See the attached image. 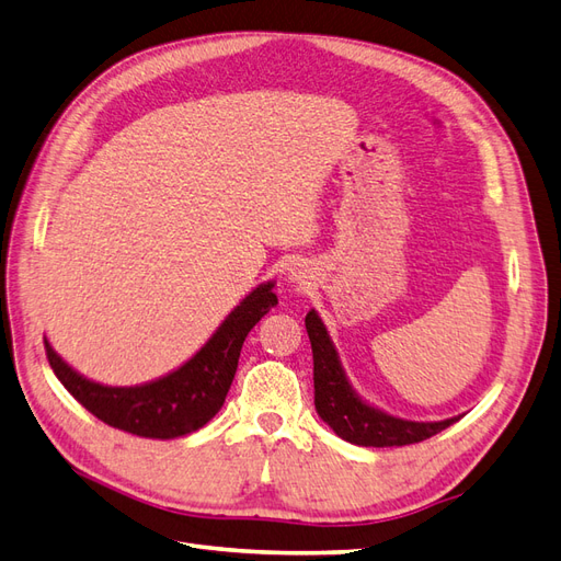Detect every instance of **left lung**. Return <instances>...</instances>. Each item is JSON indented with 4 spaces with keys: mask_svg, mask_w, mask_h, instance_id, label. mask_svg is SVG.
<instances>
[{
    "mask_svg": "<svg viewBox=\"0 0 561 561\" xmlns=\"http://www.w3.org/2000/svg\"><path fill=\"white\" fill-rule=\"evenodd\" d=\"M306 329L312 346L314 410L343 440L365 448H393L426 440L457 422V417L445 422H408L363 403L348 386L339 355L314 310L306 314Z\"/></svg>",
    "mask_w": 561,
    "mask_h": 561,
    "instance_id": "1",
    "label": "left lung"
}]
</instances>
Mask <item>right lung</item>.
<instances>
[{
  "instance_id": "right-lung-1",
  "label": "right lung",
  "mask_w": 561,
  "mask_h": 561,
  "mask_svg": "<svg viewBox=\"0 0 561 561\" xmlns=\"http://www.w3.org/2000/svg\"><path fill=\"white\" fill-rule=\"evenodd\" d=\"M277 306L272 282L261 284L229 312L218 332L172 375L130 389L102 386L70 369L45 341L54 375L96 420L144 438H178L208 424L222 408L251 329Z\"/></svg>"
}]
</instances>
